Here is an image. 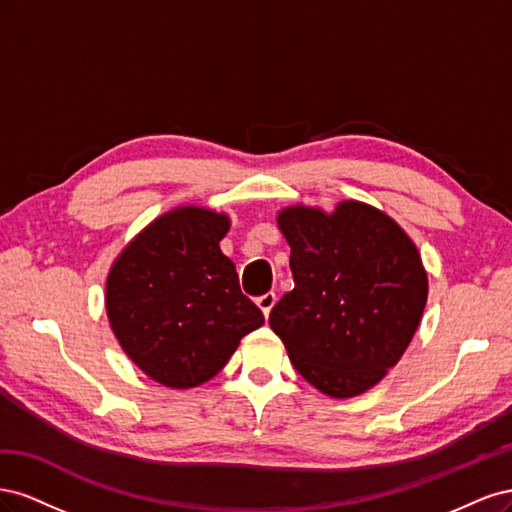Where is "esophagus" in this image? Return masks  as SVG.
<instances>
[{
    "label": "esophagus",
    "instance_id": "esophagus-1",
    "mask_svg": "<svg viewBox=\"0 0 512 512\" xmlns=\"http://www.w3.org/2000/svg\"><path fill=\"white\" fill-rule=\"evenodd\" d=\"M256 305L262 309V314H265V318L271 314V309L275 305V292H265L262 297L256 299Z\"/></svg>",
    "mask_w": 512,
    "mask_h": 512
}]
</instances>
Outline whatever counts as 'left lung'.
<instances>
[{
  "instance_id": "8db88e82",
  "label": "left lung",
  "mask_w": 512,
  "mask_h": 512,
  "mask_svg": "<svg viewBox=\"0 0 512 512\" xmlns=\"http://www.w3.org/2000/svg\"><path fill=\"white\" fill-rule=\"evenodd\" d=\"M294 288L269 324L294 369L324 395L356 397L410 346L427 303L416 245L384 211L344 200L333 213L294 205L277 213Z\"/></svg>"
}]
</instances>
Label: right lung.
I'll return each instance as SVG.
<instances>
[{
  "instance_id": "1",
  "label": "right lung",
  "mask_w": 512,
  "mask_h": 512,
  "mask_svg": "<svg viewBox=\"0 0 512 512\" xmlns=\"http://www.w3.org/2000/svg\"><path fill=\"white\" fill-rule=\"evenodd\" d=\"M228 228L226 213L177 207L138 232L108 271L106 314L119 346L168 389L211 380L265 322L220 250Z\"/></svg>"
}]
</instances>
